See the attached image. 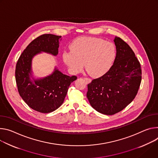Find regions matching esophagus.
<instances>
[{
    "label": "esophagus",
    "mask_w": 158,
    "mask_h": 158,
    "mask_svg": "<svg viewBox=\"0 0 158 158\" xmlns=\"http://www.w3.org/2000/svg\"><path fill=\"white\" fill-rule=\"evenodd\" d=\"M84 80H85V81L86 82V83H90L91 82V79H90V78H84Z\"/></svg>",
    "instance_id": "34e87169"
}]
</instances>
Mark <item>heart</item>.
Wrapping results in <instances>:
<instances>
[{
  "mask_svg": "<svg viewBox=\"0 0 158 158\" xmlns=\"http://www.w3.org/2000/svg\"><path fill=\"white\" fill-rule=\"evenodd\" d=\"M69 48V51L63 52V60L71 72L79 73L85 63L86 72L94 78L108 72L117 56L112 43L94 37L77 38L70 44Z\"/></svg>",
  "mask_w": 158,
  "mask_h": 158,
  "instance_id": "obj_1",
  "label": "heart"
}]
</instances>
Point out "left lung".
Segmentation results:
<instances>
[{
	"label": "left lung",
	"instance_id": "obj_1",
	"mask_svg": "<svg viewBox=\"0 0 158 158\" xmlns=\"http://www.w3.org/2000/svg\"><path fill=\"white\" fill-rule=\"evenodd\" d=\"M117 56L109 71L88 85L86 97L91 106L105 115L126 107L136 96L141 82V68L131 47L115 37Z\"/></svg>",
	"mask_w": 158,
	"mask_h": 158
}]
</instances>
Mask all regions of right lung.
I'll list each match as a JSON object with an SVG mask.
<instances>
[{
	"label": "right lung",
	"mask_w": 158,
	"mask_h": 158,
	"mask_svg": "<svg viewBox=\"0 0 158 158\" xmlns=\"http://www.w3.org/2000/svg\"><path fill=\"white\" fill-rule=\"evenodd\" d=\"M61 40V36L43 34L26 47L17 62L15 73L19 95L29 107L41 113H49L59 108L70 84L77 78L63 74L56 67L48 76L38 78L34 77L33 58L42 52L56 56Z\"/></svg>",
	"instance_id": "add662e5"
}]
</instances>
